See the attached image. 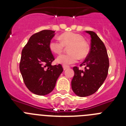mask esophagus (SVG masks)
I'll return each mask as SVG.
<instances>
[{"label":"esophagus","mask_w":126,"mask_h":126,"mask_svg":"<svg viewBox=\"0 0 126 126\" xmlns=\"http://www.w3.org/2000/svg\"><path fill=\"white\" fill-rule=\"evenodd\" d=\"M69 68V66H66V65H63V69H64V70L65 71V70Z\"/></svg>","instance_id":"esophagus-1"}]
</instances>
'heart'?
<instances>
[{"label":"heart","instance_id":"1","mask_svg":"<svg viewBox=\"0 0 126 126\" xmlns=\"http://www.w3.org/2000/svg\"><path fill=\"white\" fill-rule=\"evenodd\" d=\"M59 40H52L49 43V48L52 52L60 54L65 49V47H68L70 52L59 56L57 62L64 65H69L76 63L78 61L79 57L81 59L85 58L89 52L87 43L81 34L73 32H67L60 36Z\"/></svg>","mask_w":126,"mask_h":126}]
</instances>
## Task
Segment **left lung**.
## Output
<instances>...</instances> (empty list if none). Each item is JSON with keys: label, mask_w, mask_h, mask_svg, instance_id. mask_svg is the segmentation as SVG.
<instances>
[{"label": "left lung", "mask_w": 126, "mask_h": 126, "mask_svg": "<svg viewBox=\"0 0 126 126\" xmlns=\"http://www.w3.org/2000/svg\"><path fill=\"white\" fill-rule=\"evenodd\" d=\"M91 36V48L88 55L81 64L84 71L74 67V75L71 81L72 90L80 97L90 96L97 91L106 79L109 61L106 47L97 34L86 31Z\"/></svg>", "instance_id": "obj_1"}]
</instances>
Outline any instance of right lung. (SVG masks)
Returning <instances> with one entry per match:
<instances>
[{
  "label": "right lung",
  "instance_id": "obj_1",
  "mask_svg": "<svg viewBox=\"0 0 126 126\" xmlns=\"http://www.w3.org/2000/svg\"><path fill=\"white\" fill-rule=\"evenodd\" d=\"M54 36V31L42 30L30 38L22 50L20 72L26 87L35 94L43 96L52 92L63 71L61 64L52 65L54 57L49 43Z\"/></svg>",
  "mask_w": 126,
  "mask_h": 126
}]
</instances>
